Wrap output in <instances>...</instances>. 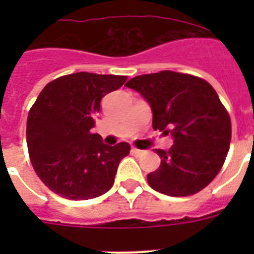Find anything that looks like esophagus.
I'll return each mask as SVG.
<instances>
[{"label":"esophagus","mask_w":254,"mask_h":254,"mask_svg":"<svg viewBox=\"0 0 254 254\" xmlns=\"http://www.w3.org/2000/svg\"><path fill=\"white\" fill-rule=\"evenodd\" d=\"M143 153H145V151L141 150V149H137V147H131V154H133V155H137V157H139V155H143Z\"/></svg>","instance_id":"34e87169"}]
</instances>
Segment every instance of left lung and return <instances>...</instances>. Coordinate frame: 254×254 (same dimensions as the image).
Wrapping results in <instances>:
<instances>
[{"mask_svg":"<svg viewBox=\"0 0 254 254\" xmlns=\"http://www.w3.org/2000/svg\"><path fill=\"white\" fill-rule=\"evenodd\" d=\"M125 85L149 103L154 130L174 139L169 151L155 149L161 166L147 174L151 189L189 196L208 186L224 163L232 134L228 112L212 85L174 71L135 76Z\"/></svg>","mask_w":254,"mask_h":254,"instance_id":"left-lung-1","label":"left lung"}]
</instances>
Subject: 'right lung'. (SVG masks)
Returning <instances> with one entry per match:
<instances>
[{
    "mask_svg": "<svg viewBox=\"0 0 254 254\" xmlns=\"http://www.w3.org/2000/svg\"><path fill=\"white\" fill-rule=\"evenodd\" d=\"M125 80L119 75L77 72L42 89L29 112L26 139L35 173L53 192L87 200L111 190L130 145H105L91 129L104 96Z\"/></svg>",
    "mask_w": 254,
    "mask_h": 254,
    "instance_id": "obj_1",
    "label": "right lung"
}]
</instances>
